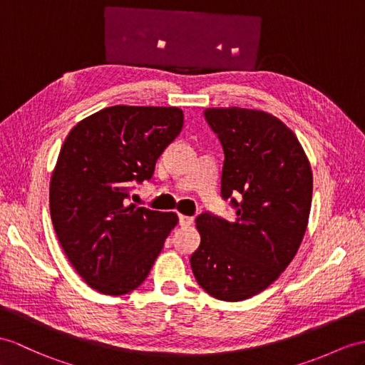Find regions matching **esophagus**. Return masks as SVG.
Masks as SVG:
<instances>
[{
    "label": "esophagus",
    "instance_id": "obj_1",
    "mask_svg": "<svg viewBox=\"0 0 365 365\" xmlns=\"http://www.w3.org/2000/svg\"><path fill=\"white\" fill-rule=\"evenodd\" d=\"M180 226L185 227V226H190L193 223V217H187V215H180Z\"/></svg>",
    "mask_w": 365,
    "mask_h": 365
}]
</instances>
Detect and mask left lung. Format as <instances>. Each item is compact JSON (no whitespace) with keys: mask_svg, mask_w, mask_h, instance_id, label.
<instances>
[{"mask_svg":"<svg viewBox=\"0 0 365 365\" xmlns=\"http://www.w3.org/2000/svg\"><path fill=\"white\" fill-rule=\"evenodd\" d=\"M204 119L223 147L221 198L230 200L237 217H197L201 243L190 264L207 294L238 302L268 288L294 259L313 173L294 133L272 114L232 106L204 110Z\"/></svg>","mask_w":365,"mask_h":365,"instance_id":"obj_1","label":"left lung"}]
</instances>
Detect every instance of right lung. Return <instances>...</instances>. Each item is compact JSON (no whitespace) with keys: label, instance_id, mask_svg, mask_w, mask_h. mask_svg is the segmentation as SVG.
Wrapping results in <instances>:
<instances>
[{"label":"right lung","instance_id":"add662e5","mask_svg":"<svg viewBox=\"0 0 365 365\" xmlns=\"http://www.w3.org/2000/svg\"><path fill=\"white\" fill-rule=\"evenodd\" d=\"M182 123L175 106L115 105L80 120L63 142L49 187L52 225L73 268L102 294L136 289L178 223L173 212L128 201Z\"/></svg>","mask_w":365,"mask_h":365}]
</instances>
